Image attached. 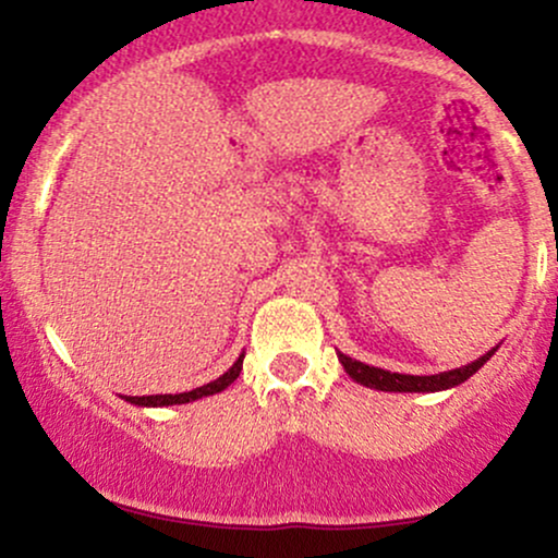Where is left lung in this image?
Segmentation results:
<instances>
[{
	"instance_id": "left-lung-1",
	"label": "left lung",
	"mask_w": 558,
	"mask_h": 558,
	"mask_svg": "<svg viewBox=\"0 0 558 558\" xmlns=\"http://www.w3.org/2000/svg\"><path fill=\"white\" fill-rule=\"evenodd\" d=\"M496 349L485 351V354L477 356L475 362L462 364V367L448 369V373H438V375L390 373V369H380V367H373V364L351 360V356L341 354V351H338V362L343 364L345 375H349L354 383H360V386H367L375 390H388V393H438V390L457 388V386H462L464 380H470V377L475 375L493 354H496Z\"/></svg>"
}]
</instances>
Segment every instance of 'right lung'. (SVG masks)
I'll list each match as a JSON object with an SVG mask.
<instances>
[{
  "instance_id": "1",
  "label": "right lung",
  "mask_w": 558,
  "mask_h": 558,
  "mask_svg": "<svg viewBox=\"0 0 558 558\" xmlns=\"http://www.w3.org/2000/svg\"><path fill=\"white\" fill-rule=\"evenodd\" d=\"M243 367V354L239 360L233 362V367L228 369V373H222L217 380L207 383V386H198L194 390H185V393H157V396H120V399H125L128 403H136V407H175V403H189V401H196V399H204V396H215L220 393V390H226L230 383L235 380Z\"/></svg>"
}]
</instances>
